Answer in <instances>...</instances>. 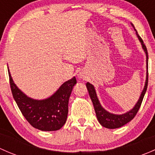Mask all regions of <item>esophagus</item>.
Instances as JSON below:
<instances>
[{
    "label": "esophagus",
    "mask_w": 155,
    "mask_h": 155,
    "mask_svg": "<svg viewBox=\"0 0 155 155\" xmlns=\"http://www.w3.org/2000/svg\"><path fill=\"white\" fill-rule=\"evenodd\" d=\"M79 78H82V77H83V76H82V74H79Z\"/></svg>",
    "instance_id": "34e87169"
}]
</instances>
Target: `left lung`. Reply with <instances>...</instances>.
<instances>
[{
    "instance_id": "1",
    "label": "left lung",
    "mask_w": 155,
    "mask_h": 155,
    "mask_svg": "<svg viewBox=\"0 0 155 155\" xmlns=\"http://www.w3.org/2000/svg\"><path fill=\"white\" fill-rule=\"evenodd\" d=\"M131 25L133 26L134 29L135 30L136 34H137V37H138L139 40H140V43L142 44V47H143V50L145 52V55H146V68H147V76H146V80H145V84L144 88H143V91H142L141 95L140 97V99L137 101V103L136 104L135 107L133 108L131 110H130L129 112H126V113L121 114V115H115V114L110 113V112H107L106 109H104L102 107V106L100 104V101L98 100L97 96L96 91H95L94 87L93 85L90 84L89 82L86 83V87L87 91H88L89 96H90L91 99L92 103H93L94 107L95 112H96L97 118L98 121L100 122V124H101L104 127L109 128V129H115V128L121 127L124 126V124H126L127 123H128L129 121H130L134 117L136 116L137 113L138 112L139 109H140V106H141L142 102H143V97L145 96V94L146 92L147 87H148V51H147V48L145 45L143 43V40H142L141 37H140V35L137 33V30L134 28V25L131 23Z\"/></svg>"
}]
</instances>
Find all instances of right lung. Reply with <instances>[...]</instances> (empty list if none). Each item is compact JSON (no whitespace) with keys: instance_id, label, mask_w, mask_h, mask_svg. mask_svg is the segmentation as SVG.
Masks as SVG:
<instances>
[{"instance_id":"1","label":"right lung","mask_w":155,"mask_h":155,"mask_svg":"<svg viewBox=\"0 0 155 155\" xmlns=\"http://www.w3.org/2000/svg\"><path fill=\"white\" fill-rule=\"evenodd\" d=\"M9 72L11 91L20 111L31 126L43 131L61 129L67 121L68 103L76 77L62 84L57 91L45 100H34L25 94L15 85Z\"/></svg>"}]
</instances>
